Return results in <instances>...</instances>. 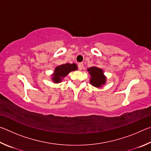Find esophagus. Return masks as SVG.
<instances>
[{"label": "esophagus", "mask_w": 151, "mask_h": 151, "mask_svg": "<svg viewBox=\"0 0 151 151\" xmlns=\"http://www.w3.org/2000/svg\"><path fill=\"white\" fill-rule=\"evenodd\" d=\"M78 69L79 70H82L83 69V63H80L78 65Z\"/></svg>", "instance_id": "obj_1"}]
</instances>
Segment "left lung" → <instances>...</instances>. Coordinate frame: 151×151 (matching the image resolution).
I'll use <instances>...</instances> for the list:
<instances>
[{
	"label": "left lung",
	"mask_w": 151,
	"mask_h": 151,
	"mask_svg": "<svg viewBox=\"0 0 151 151\" xmlns=\"http://www.w3.org/2000/svg\"><path fill=\"white\" fill-rule=\"evenodd\" d=\"M88 74H90V83L95 87H101L106 83V78L104 75L103 70L100 68L93 66L87 69Z\"/></svg>",
	"instance_id": "obj_1"
}]
</instances>
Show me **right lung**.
<instances>
[{
    "instance_id": "right-lung-1",
    "label": "right lung",
    "mask_w": 151,
    "mask_h": 151,
    "mask_svg": "<svg viewBox=\"0 0 151 151\" xmlns=\"http://www.w3.org/2000/svg\"><path fill=\"white\" fill-rule=\"evenodd\" d=\"M77 66L75 63H66L64 65L58 66L55 68V72L52 74V81L55 83H59L63 78L68 75L71 71L77 70Z\"/></svg>"
}]
</instances>
